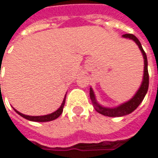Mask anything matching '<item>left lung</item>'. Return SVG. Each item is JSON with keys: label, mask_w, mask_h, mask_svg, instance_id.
<instances>
[{"label": "left lung", "mask_w": 158, "mask_h": 158, "mask_svg": "<svg viewBox=\"0 0 158 158\" xmlns=\"http://www.w3.org/2000/svg\"><path fill=\"white\" fill-rule=\"evenodd\" d=\"M124 38L127 39H130L133 40L135 43H136L140 50L142 51L143 55V59H144V74H143V81L142 85L140 89H138V91L136 92V94L135 95V97L130 99L129 101H127V103L122 104L121 106H118L116 108H106L103 106H99L98 104V102L95 98V95L92 89H89V97L90 99L92 102V105L94 106L95 110L98 112H99L100 114H103L105 116H108V117H120V116H124L127 114H129L132 112H134L137 107L139 106V105L142 103V101L143 100L145 95L148 91L149 89V72H148V60H147V55L146 52H144V50L143 49V46L141 45L139 40L137 39L135 35L130 33H127L123 35Z\"/></svg>", "instance_id": "8db88e82"}]
</instances>
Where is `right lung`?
Segmentation results:
<instances>
[{
	"label": "right lung",
	"mask_w": 158,
	"mask_h": 158,
	"mask_svg": "<svg viewBox=\"0 0 158 158\" xmlns=\"http://www.w3.org/2000/svg\"><path fill=\"white\" fill-rule=\"evenodd\" d=\"M65 101H66V96L64 98V100L61 104L60 107L58 109L56 112H52L51 114H47V115H44V116H28V115H24L21 112H17L16 110H15V112H17L19 115H21L22 117H23L24 118L26 119H29V120H31V121H37V122H46V121H51V120H53L55 118H57L61 113L63 112V107L64 105H65Z\"/></svg>",
	"instance_id": "add662e5"
}]
</instances>
